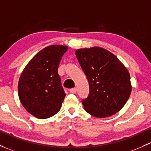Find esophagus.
Returning a JSON list of instances; mask_svg holds the SVG:
<instances>
[{"label":"esophagus","instance_id":"34e87169","mask_svg":"<svg viewBox=\"0 0 151 151\" xmlns=\"http://www.w3.org/2000/svg\"><path fill=\"white\" fill-rule=\"evenodd\" d=\"M69 92H70L71 93H76V92H77V88H71L69 90Z\"/></svg>","mask_w":151,"mask_h":151}]
</instances>
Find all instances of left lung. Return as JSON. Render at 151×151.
Instances as JSON below:
<instances>
[{
    "label": "left lung",
    "mask_w": 151,
    "mask_h": 151,
    "mask_svg": "<svg viewBox=\"0 0 151 151\" xmlns=\"http://www.w3.org/2000/svg\"><path fill=\"white\" fill-rule=\"evenodd\" d=\"M76 56L89 82L90 93L84 109L97 118L116 114L129 99L130 75L115 55L101 47L76 50Z\"/></svg>",
    "instance_id": "left-lung-1"
}]
</instances>
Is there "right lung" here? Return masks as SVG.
<instances>
[{
    "label": "right lung",
    "instance_id": "add662e5",
    "mask_svg": "<svg viewBox=\"0 0 151 151\" xmlns=\"http://www.w3.org/2000/svg\"><path fill=\"white\" fill-rule=\"evenodd\" d=\"M68 48L62 45L45 47L22 71L18 83L19 98L24 108L36 118H49L61 109L66 94L58 68Z\"/></svg>",
    "mask_w": 151,
    "mask_h": 151
}]
</instances>
